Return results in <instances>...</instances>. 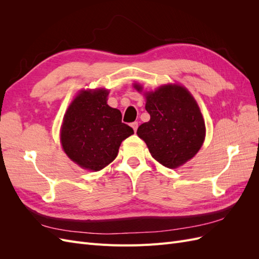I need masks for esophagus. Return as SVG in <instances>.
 Segmentation results:
<instances>
[{
    "instance_id": "34e87169",
    "label": "esophagus",
    "mask_w": 259,
    "mask_h": 259,
    "mask_svg": "<svg viewBox=\"0 0 259 259\" xmlns=\"http://www.w3.org/2000/svg\"><path fill=\"white\" fill-rule=\"evenodd\" d=\"M131 126L133 127V130H134V132L137 131V127H138V122H133L131 123Z\"/></svg>"
}]
</instances>
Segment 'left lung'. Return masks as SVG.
<instances>
[{
    "label": "left lung",
    "instance_id": "obj_1",
    "mask_svg": "<svg viewBox=\"0 0 259 259\" xmlns=\"http://www.w3.org/2000/svg\"><path fill=\"white\" fill-rule=\"evenodd\" d=\"M136 90L142 88L135 85ZM150 120L137 135L162 165L175 168L193 158L204 142L205 124L195 100L183 86L165 85L146 94Z\"/></svg>",
    "mask_w": 259,
    "mask_h": 259
}]
</instances>
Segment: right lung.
Here are the masks:
<instances>
[{
  "label": "right lung",
  "mask_w": 259,
  "mask_h": 259,
  "mask_svg": "<svg viewBox=\"0 0 259 259\" xmlns=\"http://www.w3.org/2000/svg\"><path fill=\"white\" fill-rule=\"evenodd\" d=\"M108 92L84 91L69 106L60 140L67 155L83 168L100 170L112 162L122 140L134 131L121 111L107 105Z\"/></svg>",
  "instance_id": "1"
}]
</instances>
